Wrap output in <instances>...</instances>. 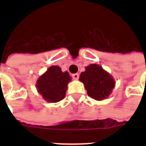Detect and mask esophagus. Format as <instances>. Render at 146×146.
Wrapping results in <instances>:
<instances>
[{"mask_svg": "<svg viewBox=\"0 0 146 146\" xmlns=\"http://www.w3.org/2000/svg\"><path fill=\"white\" fill-rule=\"evenodd\" d=\"M79 76H80L79 73H74V74L72 75V77H73L75 80H77L78 79H79Z\"/></svg>", "mask_w": 146, "mask_h": 146, "instance_id": "esophagus-1", "label": "esophagus"}]
</instances>
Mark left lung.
<instances>
[{
	"label": "left lung",
	"instance_id": "left-lung-1",
	"mask_svg": "<svg viewBox=\"0 0 146 146\" xmlns=\"http://www.w3.org/2000/svg\"><path fill=\"white\" fill-rule=\"evenodd\" d=\"M80 81L84 84L88 96L97 101L106 99L115 86L113 76L98 64H90L80 76Z\"/></svg>",
	"mask_w": 146,
	"mask_h": 146
}]
</instances>
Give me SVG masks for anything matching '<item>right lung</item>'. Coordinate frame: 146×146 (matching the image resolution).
I'll return each mask as SVG.
<instances>
[{
    "instance_id": "1",
    "label": "right lung",
    "mask_w": 146,
    "mask_h": 146,
    "mask_svg": "<svg viewBox=\"0 0 146 146\" xmlns=\"http://www.w3.org/2000/svg\"><path fill=\"white\" fill-rule=\"evenodd\" d=\"M70 81L68 72H62L58 66H51L40 76L35 86L43 99L50 103H56L65 98L67 85Z\"/></svg>"
}]
</instances>
